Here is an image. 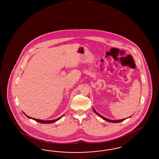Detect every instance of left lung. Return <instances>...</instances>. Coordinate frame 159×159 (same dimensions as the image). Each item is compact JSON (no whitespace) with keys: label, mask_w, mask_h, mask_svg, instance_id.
<instances>
[{"label":"left lung","mask_w":159,"mask_h":159,"mask_svg":"<svg viewBox=\"0 0 159 159\" xmlns=\"http://www.w3.org/2000/svg\"><path fill=\"white\" fill-rule=\"evenodd\" d=\"M93 110H94V111L96 112V114L97 115H98L99 116H100L101 118H102L103 120H107V121H108V122H112V123H118V122H122V121H123V120H126V119H123V120H109V119H108V118H106L105 117H104L103 116H101L100 114H99L97 112H96V111L94 110V108H93Z\"/></svg>","instance_id":"obj_1"}]
</instances>
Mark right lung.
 Instances as JSON below:
<instances>
[{"label": "right lung", "instance_id": "add662e5", "mask_svg": "<svg viewBox=\"0 0 159 159\" xmlns=\"http://www.w3.org/2000/svg\"><path fill=\"white\" fill-rule=\"evenodd\" d=\"M26 116V115H25ZM29 118H31V119H33V120H35V121H37V122H39V123H41V124H51V123H53L54 122H55V121H57V120H59V119H61L62 116H61V117H59V118H58L57 119H56V120H37V119H35V118H31L30 116H26Z\"/></svg>", "mask_w": 159, "mask_h": 159}]
</instances>
